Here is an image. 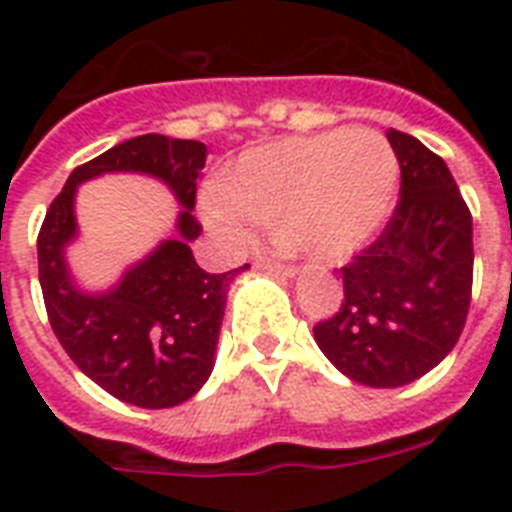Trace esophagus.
Returning <instances> with one entry per match:
<instances>
[{
    "mask_svg": "<svg viewBox=\"0 0 512 512\" xmlns=\"http://www.w3.org/2000/svg\"><path fill=\"white\" fill-rule=\"evenodd\" d=\"M255 268L257 271H271V273H279V276H284V279H295L297 271L292 268V265H281L276 263V260H255Z\"/></svg>",
    "mask_w": 512,
    "mask_h": 512,
    "instance_id": "esophagus-1",
    "label": "esophagus"
}]
</instances>
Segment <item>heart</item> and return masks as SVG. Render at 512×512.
I'll return each mask as SVG.
<instances>
[{
  "label": "heart",
  "instance_id": "obj_1",
  "mask_svg": "<svg viewBox=\"0 0 512 512\" xmlns=\"http://www.w3.org/2000/svg\"><path fill=\"white\" fill-rule=\"evenodd\" d=\"M398 180V156L380 132L340 127L247 151L201 209L228 247H249L255 223H276L284 244L340 263L380 236Z\"/></svg>",
  "mask_w": 512,
  "mask_h": 512
}]
</instances>
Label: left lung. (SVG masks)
Returning a JSON list of instances; mask_svg holds the SVG:
<instances>
[{
    "mask_svg": "<svg viewBox=\"0 0 512 512\" xmlns=\"http://www.w3.org/2000/svg\"><path fill=\"white\" fill-rule=\"evenodd\" d=\"M401 201L380 239L340 268L345 300L313 327L321 353L348 380L401 388L457 345L473 287V217L441 156L388 130Z\"/></svg>",
    "mask_w": 512,
    "mask_h": 512,
    "instance_id": "8db88e82",
    "label": "left lung"
}]
</instances>
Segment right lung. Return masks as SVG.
Returning a JSON list of instances; mask_svg holds the SVG:
<instances>
[{"label": "right lung", "instance_id": "add662e5", "mask_svg": "<svg viewBox=\"0 0 512 512\" xmlns=\"http://www.w3.org/2000/svg\"><path fill=\"white\" fill-rule=\"evenodd\" d=\"M207 162L199 140L140 135L71 172L36 239L39 284L50 327L71 361L124 404L170 409L196 396L215 366L225 300L236 273H207L193 260L201 225L191 215L196 180ZM114 171L154 176L181 204L176 236L160 242L108 290H84L67 268L78 238L75 188Z\"/></svg>", "mask_w": 512, "mask_h": 512}]
</instances>
